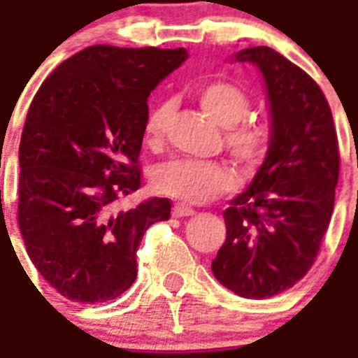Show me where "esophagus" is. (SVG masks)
Here are the masks:
<instances>
[{"label":"esophagus","instance_id":"34e87169","mask_svg":"<svg viewBox=\"0 0 358 358\" xmlns=\"http://www.w3.org/2000/svg\"><path fill=\"white\" fill-rule=\"evenodd\" d=\"M173 217L177 218H182V217H190V215H194V209L190 207V205H185V203H176L173 205Z\"/></svg>","mask_w":358,"mask_h":358}]
</instances>
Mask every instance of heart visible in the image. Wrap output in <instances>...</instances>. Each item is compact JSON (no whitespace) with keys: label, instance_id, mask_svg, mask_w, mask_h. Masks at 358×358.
<instances>
[{"label":"heart","instance_id":"heart-1","mask_svg":"<svg viewBox=\"0 0 358 358\" xmlns=\"http://www.w3.org/2000/svg\"><path fill=\"white\" fill-rule=\"evenodd\" d=\"M198 102L205 112L226 129L224 143L246 170H256L273 151L274 130L268 121L246 117L252 99L243 87L228 80H210L198 87ZM171 115V102L155 104L145 115L141 138L149 149H159L164 141ZM157 192L187 203H203L222 196L235 185L234 170L222 160L171 159L159 164L151 176Z\"/></svg>","mask_w":358,"mask_h":358}]
</instances>
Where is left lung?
Segmentation results:
<instances>
[{
  "mask_svg": "<svg viewBox=\"0 0 358 358\" xmlns=\"http://www.w3.org/2000/svg\"><path fill=\"white\" fill-rule=\"evenodd\" d=\"M267 84L273 151L245 192L224 210L226 241L210 267L246 299L289 289L314 265L331 222L340 173L336 127L315 80L268 46L235 55Z\"/></svg>",
  "mask_w": 358,
  "mask_h": 358,
  "instance_id": "left-lung-1",
  "label": "left lung"
}]
</instances>
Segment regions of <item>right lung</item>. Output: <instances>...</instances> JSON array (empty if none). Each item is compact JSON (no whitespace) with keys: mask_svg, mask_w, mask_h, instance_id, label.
Instances as JSON below:
<instances>
[{"mask_svg":"<svg viewBox=\"0 0 358 358\" xmlns=\"http://www.w3.org/2000/svg\"><path fill=\"white\" fill-rule=\"evenodd\" d=\"M187 59L185 48L95 44L38 87L20 140L18 228L33 265L74 303L101 304L136 280V252L168 198L113 213L141 187L148 96Z\"/></svg>","mask_w":358,"mask_h":358,"instance_id":"add662e5","label":"right lung"}]
</instances>
